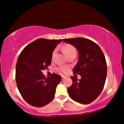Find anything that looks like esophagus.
<instances>
[{
  "mask_svg": "<svg viewBox=\"0 0 124 124\" xmlns=\"http://www.w3.org/2000/svg\"><path fill=\"white\" fill-rule=\"evenodd\" d=\"M66 78V76H62V79H64V78Z\"/></svg>",
  "mask_w": 124,
  "mask_h": 124,
  "instance_id": "1",
  "label": "esophagus"
}]
</instances>
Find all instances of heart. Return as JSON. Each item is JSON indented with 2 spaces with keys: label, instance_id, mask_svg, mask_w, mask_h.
Returning <instances> with one entry per match:
<instances>
[{
  "label": "heart",
  "instance_id": "b5f03b06",
  "mask_svg": "<svg viewBox=\"0 0 124 124\" xmlns=\"http://www.w3.org/2000/svg\"><path fill=\"white\" fill-rule=\"evenodd\" d=\"M62 49H63V51L64 53L67 54V56H70V55L73 54H76V49L75 47L73 46L70 44H65L62 46ZM56 52V50H54L53 51L52 54V57L54 58V57L55 55ZM69 70H70V67H68V66L65 65H62L59 67L58 68H57V70L60 72L61 73H66Z\"/></svg>",
  "mask_w": 124,
  "mask_h": 124
}]
</instances>
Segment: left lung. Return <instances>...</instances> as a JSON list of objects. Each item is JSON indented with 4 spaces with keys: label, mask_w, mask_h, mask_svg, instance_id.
Instances as JSON below:
<instances>
[{
    "label": "left lung",
    "mask_w": 124,
    "mask_h": 124,
    "mask_svg": "<svg viewBox=\"0 0 124 124\" xmlns=\"http://www.w3.org/2000/svg\"><path fill=\"white\" fill-rule=\"evenodd\" d=\"M64 42L73 45L78 49V60L73 69V74L81 79L72 78V85L68 88L70 97L78 103L88 104L97 99L103 89L107 73L105 56L98 45L83 38L64 39Z\"/></svg>",
    "instance_id": "left-lung-1"
}]
</instances>
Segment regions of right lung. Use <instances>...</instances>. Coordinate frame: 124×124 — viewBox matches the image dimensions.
<instances>
[{
  "instance_id": "right-lung-1",
  "label": "right lung",
  "mask_w": 124,
  "mask_h": 124,
  "mask_svg": "<svg viewBox=\"0 0 124 124\" xmlns=\"http://www.w3.org/2000/svg\"><path fill=\"white\" fill-rule=\"evenodd\" d=\"M62 40L38 39L23 49L16 65L15 80L22 97L35 107H42L54 98L61 76L53 73L49 78L42 73L51 64L53 51Z\"/></svg>"
}]
</instances>
